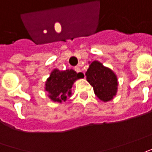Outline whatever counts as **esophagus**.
Masks as SVG:
<instances>
[{
    "label": "esophagus",
    "mask_w": 152,
    "mask_h": 152,
    "mask_svg": "<svg viewBox=\"0 0 152 152\" xmlns=\"http://www.w3.org/2000/svg\"><path fill=\"white\" fill-rule=\"evenodd\" d=\"M74 69H75V71H76V72H77V73H79V72H80V67H79V66H76V67L74 68Z\"/></svg>",
    "instance_id": "1"
}]
</instances>
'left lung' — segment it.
Segmentation results:
<instances>
[{
  "label": "left lung",
  "mask_w": 152,
  "mask_h": 152,
  "mask_svg": "<svg viewBox=\"0 0 152 152\" xmlns=\"http://www.w3.org/2000/svg\"><path fill=\"white\" fill-rule=\"evenodd\" d=\"M87 81L92 86L94 92L100 100L109 102L113 99L117 91V78L115 73L102 63L95 61L86 72Z\"/></svg>",
  "instance_id": "8db88e82"
}]
</instances>
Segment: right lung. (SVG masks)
<instances>
[{
  "label": "right lung",
  "instance_id": "obj_1",
  "mask_svg": "<svg viewBox=\"0 0 152 152\" xmlns=\"http://www.w3.org/2000/svg\"><path fill=\"white\" fill-rule=\"evenodd\" d=\"M83 76L82 73H76L73 70H54L46 82V91L49 93V97L54 102H65L67 96H71L74 81Z\"/></svg>",
  "mask_w": 152,
  "mask_h": 152
}]
</instances>
